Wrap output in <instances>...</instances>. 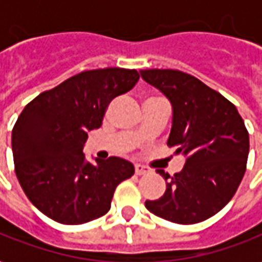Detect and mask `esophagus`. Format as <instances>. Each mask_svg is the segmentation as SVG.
Wrapping results in <instances>:
<instances>
[{"instance_id":"34e87169","label":"esophagus","mask_w":262,"mask_h":262,"mask_svg":"<svg viewBox=\"0 0 262 262\" xmlns=\"http://www.w3.org/2000/svg\"><path fill=\"white\" fill-rule=\"evenodd\" d=\"M135 171H136L137 176H143L150 173V169L149 167H146V166H143V164H136V166H135Z\"/></svg>"}]
</instances>
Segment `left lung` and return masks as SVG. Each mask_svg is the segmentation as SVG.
Wrapping results in <instances>:
<instances>
[{"instance_id": "left-lung-1", "label": "left lung", "mask_w": 262, "mask_h": 262, "mask_svg": "<svg viewBox=\"0 0 262 262\" xmlns=\"http://www.w3.org/2000/svg\"><path fill=\"white\" fill-rule=\"evenodd\" d=\"M140 75L162 91L173 106L167 146L186 159L182 171L169 176L166 191L144 206L176 224L213 217L235 194L247 169L250 139L237 107L193 75L177 69H144Z\"/></svg>"}]
</instances>
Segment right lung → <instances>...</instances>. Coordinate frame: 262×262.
<instances>
[{
	"label": "right lung",
	"instance_id": "obj_1",
	"mask_svg": "<svg viewBox=\"0 0 262 262\" xmlns=\"http://www.w3.org/2000/svg\"><path fill=\"white\" fill-rule=\"evenodd\" d=\"M136 69L83 71L39 93L24 107L12 129L18 182L31 203L67 226L96 220L111 210L113 193L135 174L130 162L85 160L88 132L99 129L109 103L129 92Z\"/></svg>",
	"mask_w": 262,
	"mask_h": 262
}]
</instances>
